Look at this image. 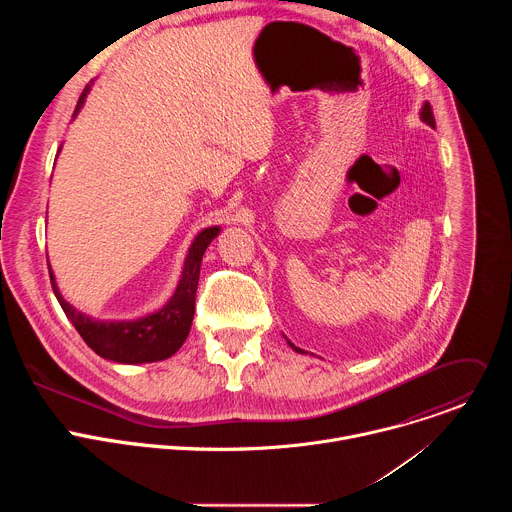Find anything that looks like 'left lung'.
Masks as SVG:
<instances>
[{
    "instance_id": "8db88e82",
    "label": "left lung",
    "mask_w": 512,
    "mask_h": 512,
    "mask_svg": "<svg viewBox=\"0 0 512 512\" xmlns=\"http://www.w3.org/2000/svg\"><path fill=\"white\" fill-rule=\"evenodd\" d=\"M419 117H421V121H423V123H427L429 127H435V119H433V113H431V105H429L427 101L423 103V107H421V111H419ZM285 340H287V338H285ZM287 344H289L291 348H294L296 352H300V354H306L302 348H298L296 344H291L289 340H287Z\"/></svg>"
}]
</instances>
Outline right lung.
<instances>
[{"mask_svg":"<svg viewBox=\"0 0 512 512\" xmlns=\"http://www.w3.org/2000/svg\"><path fill=\"white\" fill-rule=\"evenodd\" d=\"M91 87L93 83H89L83 95L79 97L72 119L81 113ZM218 233H221V227H208L194 237L192 245L188 247L182 275L176 285L174 296L166 302L164 308H160L154 314L141 316L137 320L91 318L62 298L60 289L56 285V277L48 265L54 296L60 308L64 310L66 318L72 322V326L77 328L81 338L87 342V346L93 348L101 358L121 362V364H143V362L166 360L180 350V346L190 334L202 255L206 247L212 243V239L218 237Z\"/></svg>","mask_w":512,"mask_h":512,"instance_id":"add662e5","label":"right lung"}]
</instances>
